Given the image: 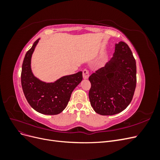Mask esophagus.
Listing matches in <instances>:
<instances>
[{
	"label": "esophagus",
	"mask_w": 160,
	"mask_h": 160,
	"mask_svg": "<svg viewBox=\"0 0 160 160\" xmlns=\"http://www.w3.org/2000/svg\"><path fill=\"white\" fill-rule=\"evenodd\" d=\"M89 77V72L88 69H84L83 71V77L84 79H88V77Z\"/></svg>",
	"instance_id": "esophagus-1"
}]
</instances>
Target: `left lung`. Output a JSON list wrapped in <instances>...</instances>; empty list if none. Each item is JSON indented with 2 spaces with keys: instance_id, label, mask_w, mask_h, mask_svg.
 <instances>
[{
  "instance_id": "obj_1",
  "label": "left lung",
  "mask_w": 160,
  "mask_h": 160,
  "mask_svg": "<svg viewBox=\"0 0 160 160\" xmlns=\"http://www.w3.org/2000/svg\"><path fill=\"white\" fill-rule=\"evenodd\" d=\"M113 57L89 78L91 105L97 113L112 115L131 103L136 87V62L126 43H116Z\"/></svg>"
}]
</instances>
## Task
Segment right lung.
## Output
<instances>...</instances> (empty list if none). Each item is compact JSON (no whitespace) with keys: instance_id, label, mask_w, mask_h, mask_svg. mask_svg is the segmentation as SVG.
<instances>
[{"instance_id":"add662e5","label":"right lung","mask_w":160,"mask_h":160,"mask_svg":"<svg viewBox=\"0 0 160 160\" xmlns=\"http://www.w3.org/2000/svg\"><path fill=\"white\" fill-rule=\"evenodd\" d=\"M37 39L28 50L22 65L21 85L28 103L37 112L44 115H57L68 104L72 91L83 79L82 71L61 77L51 83H47L33 75L31 57L39 41Z\"/></svg>"}]
</instances>
